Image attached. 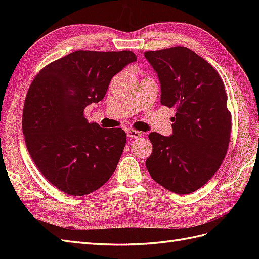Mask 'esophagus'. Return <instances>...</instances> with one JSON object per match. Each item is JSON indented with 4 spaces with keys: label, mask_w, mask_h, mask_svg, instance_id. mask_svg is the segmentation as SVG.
Wrapping results in <instances>:
<instances>
[{
    "label": "esophagus",
    "mask_w": 259,
    "mask_h": 259,
    "mask_svg": "<svg viewBox=\"0 0 259 259\" xmlns=\"http://www.w3.org/2000/svg\"><path fill=\"white\" fill-rule=\"evenodd\" d=\"M126 133H127V137H130L132 139L139 138L140 136L143 135L142 132H138V131H135V130H128Z\"/></svg>",
    "instance_id": "1"
}]
</instances>
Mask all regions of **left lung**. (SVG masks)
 <instances>
[{"mask_svg": "<svg viewBox=\"0 0 259 259\" xmlns=\"http://www.w3.org/2000/svg\"><path fill=\"white\" fill-rule=\"evenodd\" d=\"M158 73L161 104L175 108L173 135L152 132L146 166L154 182L178 194L200 189L221 167L228 150L231 113L221 75L193 51L145 52Z\"/></svg>", "mask_w": 259, "mask_h": 259, "instance_id": "1", "label": "left lung"}]
</instances>
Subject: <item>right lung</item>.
<instances>
[{
    "instance_id": "obj_1",
    "label": "right lung",
    "mask_w": 259,
    "mask_h": 259,
    "mask_svg": "<svg viewBox=\"0 0 259 259\" xmlns=\"http://www.w3.org/2000/svg\"><path fill=\"white\" fill-rule=\"evenodd\" d=\"M136 60L131 51H75L45 66L31 83L22 111L26 146L59 190L89 194L114 173L126 134L89 123L84 109L103 100L112 77Z\"/></svg>"
}]
</instances>
